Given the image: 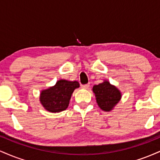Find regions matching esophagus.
Here are the masks:
<instances>
[{
  "mask_svg": "<svg viewBox=\"0 0 160 160\" xmlns=\"http://www.w3.org/2000/svg\"><path fill=\"white\" fill-rule=\"evenodd\" d=\"M89 83H87V84H85V85H82V88H83V89H88V88L89 87Z\"/></svg>",
  "mask_w": 160,
  "mask_h": 160,
  "instance_id": "esophagus-1",
  "label": "esophagus"
}]
</instances>
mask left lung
<instances>
[{
  "mask_svg": "<svg viewBox=\"0 0 160 160\" xmlns=\"http://www.w3.org/2000/svg\"><path fill=\"white\" fill-rule=\"evenodd\" d=\"M98 107L104 111H111L121 99L120 91L114 86L104 80L92 88Z\"/></svg>",
  "mask_w": 160,
  "mask_h": 160,
  "instance_id": "left-lung-1",
  "label": "left lung"
}]
</instances>
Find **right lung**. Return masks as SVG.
<instances>
[{"label": "right lung", "instance_id": "1", "mask_svg": "<svg viewBox=\"0 0 160 160\" xmlns=\"http://www.w3.org/2000/svg\"><path fill=\"white\" fill-rule=\"evenodd\" d=\"M79 87L80 84L78 81L58 80L55 86L41 91L40 103L47 111L52 113L65 111L68 107L73 92Z\"/></svg>", "mask_w": 160, "mask_h": 160}]
</instances>
